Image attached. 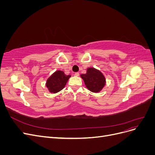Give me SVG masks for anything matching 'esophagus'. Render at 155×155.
<instances>
[{
	"instance_id": "esophagus-1",
	"label": "esophagus",
	"mask_w": 155,
	"mask_h": 155,
	"mask_svg": "<svg viewBox=\"0 0 155 155\" xmlns=\"http://www.w3.org/2000/svg\"><path fill=\"white\" fill-rule=\"evenodd\" d=\"M75 76H79V72H76V73H75Z\"/></svg>"
}]
</instances>
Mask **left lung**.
<instances>
[{
    "label": "left lung",
    "mask_w": 155,
    "mask_h": 155,
    "mask_svg": "<svg viewBox=\"0 0 155 155\" xmlns=\"http://www.w3.org/2000/svg\"><path fill=\"white\" fill-rule=\"evenodd\" d=\"M80 77L88 90L92 92H100L106 85V79L104 74L94 67L87 68L86 74H81Z\"/></svg>",
    "instance_id": "left-lung-1"
}]
</instances>
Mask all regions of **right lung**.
<instances>
[{
	"label": "right lung",
	"mask_w": 155,
	"mask_h": 155,
	"mask_svg": "<svg viewBox=\"0 0 155 155\" xmlns=\"http://www.w3.org/2000/svg\"><path fill=\"white\" fill-rule=\"evenodd\" d=\"M71 77V75H66L62 70H56L46 80L45 86L50 92L55 94L63 89Z\"/></svg>",
	"instance_id": "add662e5"
}]
</instances>
